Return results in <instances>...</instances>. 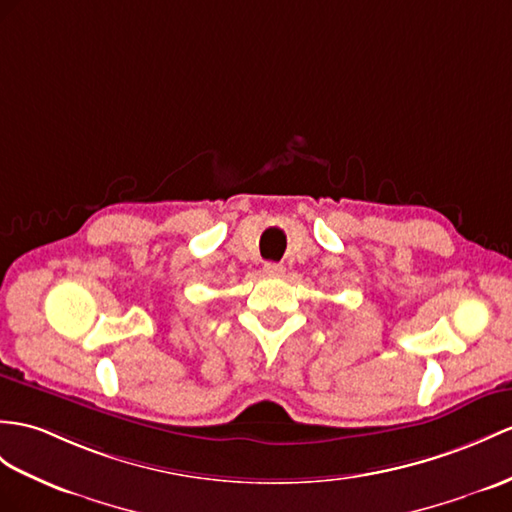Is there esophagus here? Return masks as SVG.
<instances>
[{
  "instance_id": "34e87169",
  "label": "esophagus",
  "mask_w": 512,
  "mask_h": 512,
  "mask_svg": "<svg viewBox=\"0 0 512 512\" xmlns=\"http://www.w3.org/2000/svg\"><path fill=\"white\" fill-rule=\"evenodd\" d=\"M265 273H267V276H271V278H278V276H282V273H284V265L282 263H267L265 265Z\"/></svg>"
}]
</instances>
